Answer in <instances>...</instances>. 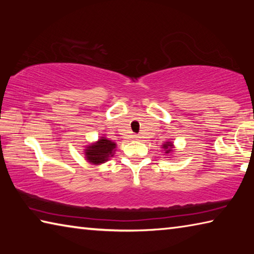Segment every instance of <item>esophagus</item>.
<instances>
[{"instance_id":"esophagus-1","label":"esophagus","mask_w":254,"mask_h":254,"mask_svg":"<svg viewBox=\"0 0 254 254\" xmlns=\"http://www.w3.org/2000/svg\"><path fill=\"white\" fill-rule=\"evenodd\" d=\"M133 139H134V140H139L140 136L137 135V134H134V135H133Z\"/></svg>"}]
</instances>
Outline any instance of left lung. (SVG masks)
<instances>
[{
    "label": "left lung",
    "instance_id": "obj_1",
    "mask_svg": "<svg viewBox=\"0 0 254 254\" xmlns=\"http://www.w3.org/2000/svg\"><path fill=\"white\" fill-rule=\"evenodd\" d=\"M163 148L166 149V153H169L171 151V148H173V144H171V142H167L166 144H163Z\"/></svg>",
    "mask_w": 254,
    "mask_h": 254
}]
</instances>
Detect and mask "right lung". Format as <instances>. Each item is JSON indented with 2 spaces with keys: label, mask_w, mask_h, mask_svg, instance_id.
I'll return each mask as SVG.
<instances>
[{
  "label": "right lung",
  "mask_w": 254,
  "mask_h": 254,
  "mask_svg": "<svg viewBox=\"0 0 254 254\" xmlns=\"http://www.w3.org/2000/svg\"><path fill=\"white\" fill-rule=\"evenodd\" d=\"M115 148V143L107 139H101L96 144L89 145V147L85 150L86 158L89 162L94 163V165H98V163L105 162L107 159L113 156V150Z\"/></svg>",
  "instance_id": "right-lung-1"
}]
</instances>
